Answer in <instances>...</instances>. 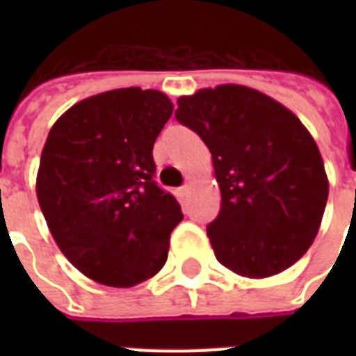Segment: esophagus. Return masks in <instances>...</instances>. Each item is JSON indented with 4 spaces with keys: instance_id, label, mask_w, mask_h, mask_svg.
I'll return each instance as SVG.
<instances>
[{
    "instance_id": "34e87169",
    "label": "esophagus",
    "mask_w": 356,
    "mask_h": 356,
    "mask_svg": "<svg viewBox=\"0 0 356 356\" xmlns=\"http://www.w3.org/2000/svg\"><path fill=\"white\" fill-rule=\"evenodd\" d=\"M181 195H183V197H188L190 195V184L188 183L181 186Z\"/></svg>"
}]
</instances>
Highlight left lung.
I'll use <instances>...</instances> for the list:
<instances>
[{
  "label": "left lung",
  "instance_id": "1",
  "mask_svg": "<svg viewBox=\"0 0 356 356\" xmlns=\"http://www.w3.org/2000/svg\"><path fill=\"white\" fill-rule=\"evenodd\" d=\"M175 118L209 147L222 209L207 225L220 264L270 277L318 234L329 183L320 149L296 114L259 90L205 88L177 99Z\"/></svg>",
  "mask_w": 356,
  "mask_h": 356
}]
</instances>
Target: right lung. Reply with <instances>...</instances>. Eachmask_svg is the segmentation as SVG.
Returning a JSON list of instances; mask_svg holds the SVG:
<instances>
[{
    "label": "right lung",
    "instance_id": "obj_1",
    "mask_svg": "<svg viewBox=\"0 0 356 356\" xmlns=\"http://www.w3.org/2000/svg\"><path fill=\"white\" fill-rule=\"evenodd\" d=\"M172 111L162 92L120 88L74 105L47 134L42 214L64 257L102 284L134 286L166 264L183 212L156 184L153 144Z\"/></svg>",
    "mask_w": 356,
    "mask_h": 356
}]
</instances>
